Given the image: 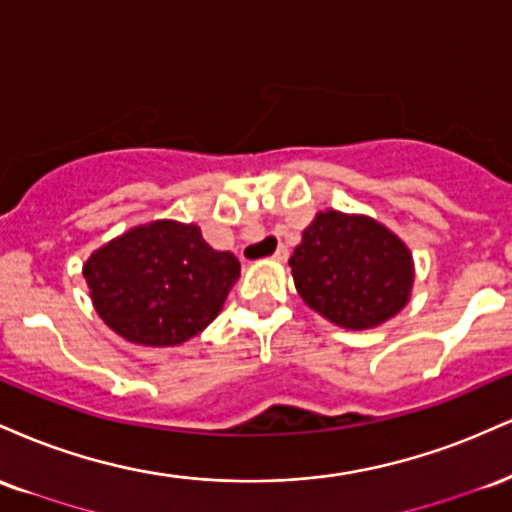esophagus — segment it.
<instances>
[{"mask_svg":"<svg viewBox=\"0 0 512 512\" xmlns=\"http://www.w3.org/2000/svg\"><path fill=\"white\" fill-rule=\"evenodd\" d=\"M287 256H290V249H287L285 244H280L278 251H275V254H273L275 261H287Z\"/></svg>","mask_w":512,"mask_h":512,"instance_id":"esophagus-1","label":"esophagus"}]
</instances>
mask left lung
Returning <instances> with one entry per match:
<instances>
[{
    "label": "left lung",
    "instance_id": "1",
    "mask_svg": "<svg viewBox=\"0 0 512 512\" xmlns=\"http://www.w3.org/2000/svg\"><path fill=\"white\" fill-rule=\"evenodd\" d=\"M294 285L311 309L342 328L393 318L412 290V256L393 232L362 215L318 213L290 258Z\"/></svg>",
    "mask_w": 512,
    "mask_h": 512
}]
</instances>
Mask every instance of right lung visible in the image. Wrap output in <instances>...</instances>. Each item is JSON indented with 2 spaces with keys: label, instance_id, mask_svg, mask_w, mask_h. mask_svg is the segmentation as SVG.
I'll return each mask as SVG.
<instances>
[{
  "label": "right lung",
  "instance_id": "obj_1",
  "mask_svg": "<svg viewBox=\"0 0 512 512\" xmlns=\"http://www.w3.org/2000/svg\"><path fill=\"white\" fill-rule=\"evenodd\" d=\"M95 311L136 345L170 347L220 314L239 261L196 225L158 220L112 239L83 266Z\"/></svg>",
  "mask_w": 512,
  "mask_h": 512
}]
</instances>
